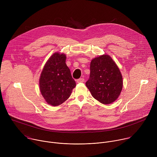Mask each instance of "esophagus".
<instances>
[{
    "mask_svg": "<svg viewBox=\"0 0 157 157\" xmlns=\"http://www.w3.org/2000/svg\"><path fill=\"white\" fill-rule=\"evenodd\" d=\"M76 82L78 83H82V82H84V78H79L78 79H77Z\"/></svg>",
    "mask_w": 157,
    "mask_h": 157,
    "instance_id": "obj_1",
    "label": "esophagus"
}]
</instances>
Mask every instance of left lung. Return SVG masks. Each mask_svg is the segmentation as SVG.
I'll use <instances>...</instances> for the list:
<instances>
[{
	"mask_svg": "<svg viewBox=\"0 0 157 157\" xmlns=\"http://www.w3.org/2000/svg\"><path fill=\"white\" fill-rule=\"evenodd\" d=\"M86 86L93 97L102 104L114 102L123 86L122 74L112 58L103 55L92 59L90 76Z\"/></svg>",
	"mask_w": 157,
	"mask_h": 157,
	"instance_id": "left-lung-1",
	"label": "left lung"
}]
</instances>
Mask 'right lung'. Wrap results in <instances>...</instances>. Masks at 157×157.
Instances as JSON below:
<instances>
[{"label": "right lung", "mask_w": 157, "mask_h": 157, "mask_svg": "<svg viewBox=\"0 0 157 157\" xmlns=\"http://www.w3.org/2000/svg\"><path fill=\"white\" fill-rule=\"evenodd\" d=\"M64 54L55 53L47 61L40 75L39 84L41 95L47 102L57 106L68 99L76 82L66 64Z\"/></svg>", "instance_id": "right-lung-1"}]
</instances>
